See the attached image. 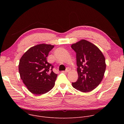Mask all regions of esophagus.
<instances>
[{
	"mask_svg": "<svg viewBox=\"0 0 124 124\" xmlns=\"http://www.w3.org/2000/svg\"><path fill=\"white\" fill-rule=\"evenodd\" d=\"M70 68H67V69L65 70V72H66H66H69L70 71Z\"/></svg>",
	"mask_w": 124,
	"mask_h": 124,
	"instance_id": "34e87169",
	"label": "esophagus"
}]
</instances>
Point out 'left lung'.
<instances>
[{
    "label": "left lung",
    "instance_id": "8db88e82",
    "mask_svg": "<svg viewBox=\"0 0 124 124\" xmlns=\"http://www.w3.org/2000/svg\"><path fill=\"white\" fill-rule=\"evenodd\" d=\"M76 52L78 79L72 83L74 88L83 92L94 90L101 81L106 69L105 59L101 51L85 40L73 44Z\"/></svg>",
    "mask_w": 124,
    "mask_h": 124
}]
</instances>
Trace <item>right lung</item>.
<instances>
[{"instance_id":"obj_1","label":"right lung","mask_w":124,"mask_h":124,"mask_svg":"<svg viewBox=\"0 0 124 124\" xmlns=\"http://www.w3.org/2000/svg\"><path fill=\"white\" fill-rule=\"evenodd\" d=\"M54 46L40 44L30 48L21 57L19 70L21 79L32 93L45 94L54 87L57 75L54 66L47 61L49 52Z\"/></svg>"}]
</instances>
